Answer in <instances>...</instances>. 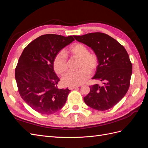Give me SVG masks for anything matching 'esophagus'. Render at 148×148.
<instances>
[{"instance_id": "34e87169", "label": "esophagus", "mask_w": 148, "mask_h": 148, "mask_svg": "<svg viewBox=\"0 0 148 148\" xmlns=\"http://www.w3.org/2000/svg\"><path fill=\"white\" fill-rule=\"evenodd\" d=\"M76 88H78V86H69V89L70 90H72V89H76Z\"/></svg>"}]
</instances>
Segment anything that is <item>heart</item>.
Segmentation results:
<instances>
[{"label": "heart", "mask_w": 148, "mask_h": 148, "mask_svg": "<svg viewBox=\"0 0 148 148\" xmlns=\"http://www.w3.org/2000/svg\"><path fill=\"white\" fill-rule=\"evenodd\" d=\"M88 48L81 43H75L66 50V52L75 57L79 58L78 68L76 71H70L62 78V83L66 86H77L86 82L91 73L95 72L99 65L96 54L89 53ZM53 67L56 73L64 75L68 70V62L63 52H60L53 60Z\"/></svg>", "instance_id": "b5f03b06"}]
</instances>
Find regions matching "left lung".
I'll return each instance as SVG.
<instances>
[{
  "label": "left lung",
  "mask_w": 148,
  "mask_h": 148,
  "mask_svg": "<svg viewBox=\"0 0 148 148\" xmlns=\"http://www.w3.org/2000/svg\"><path fill=\"white\" fill-rule=\"evenodd\" d=\"M77 41L90 47L99 59L92 79L103 82L89 86L90 92L84 97L86 105L97 110L111 109L127 92L132 73V64L124 47L115 39L103 33L73 36Z\"/></svg>",
  "instance_id": "8db88e82"
}]
</instances>
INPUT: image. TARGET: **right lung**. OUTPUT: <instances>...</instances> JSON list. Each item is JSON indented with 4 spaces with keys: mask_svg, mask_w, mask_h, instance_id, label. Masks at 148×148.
Segmentation results:
<instances>
[{
    "mask_svg": "<svg viewBox=\"0 0 148 148\" xmlns=\"http://www.w3.org/2000/svg\"><path fill=\"white\" fill-rule=\"evenodd\" d=\"M74 40L72 36L42 35L31 42L19 58L15 73L19 94L26 104L40 114L56 113L65 104L70 91L58 88L60 79L53 70V60Z\"/></svg>",
    "mask_w": 148,
    "mask_h": 148,
    "instance_id": "add662e5",
    "label": "right lung"
}]
</instances>
